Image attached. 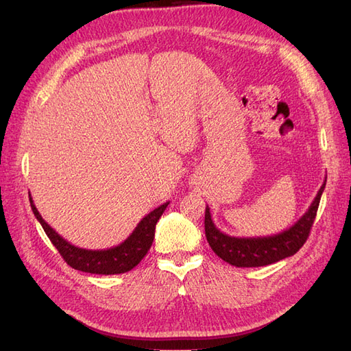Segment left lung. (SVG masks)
<instances>
[{
    "label": "left lung",
    "instance_id": "8db88e82",
    "mask_svg": "<svg viewBox=\"0 0 351 351\" xmlns=\"http://www.w3.org/2000/svg\"><path fill=\"white\" fill-rule=\"evenodd\" d=\"M324 186H326V180L323 182L310 208L305 211V215L295 225L283 230V232L271 237L241 238L226 235L216 228L207 205L205 207L204 223L205 237H207L210 247L219 258L238 268L265 267V265H271L281 259H286L289 256H293L308 238L315 215H317Z\"/></svg>",
    "mask_w": 351,
    "mask_h": 351
}]
</instances>
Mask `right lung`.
<instances>
[{
  "mask_svg": "<svg viewBox=\"0 0 351 351\" xmlns=\"http://www.w3.org/2000/svg\"><path fill=\"white\" fill-rule=\"evenodd\" d=\"M29 202L34 216L37 217L40 225L45 229L46 235L49 237V240L52 241L58 252L61 253L64 261L77 271L101 276L123 274V272L131 271L141 262V259L147 254L149 249L152 247L158 220L169 204H162L158 208L150 211L147 216H144L140 223L132 230V234L128 237L123 243L104 250H88L80 249V247L68 243L52 226L47 225V221L41 217L37 207L34 205L31 193Z\"/></svg>",
  "mask_w": 351,
  "mask_h": 351,
  "instance_id": "obj_1",
  "label": "right lung"
}]
</instances>
